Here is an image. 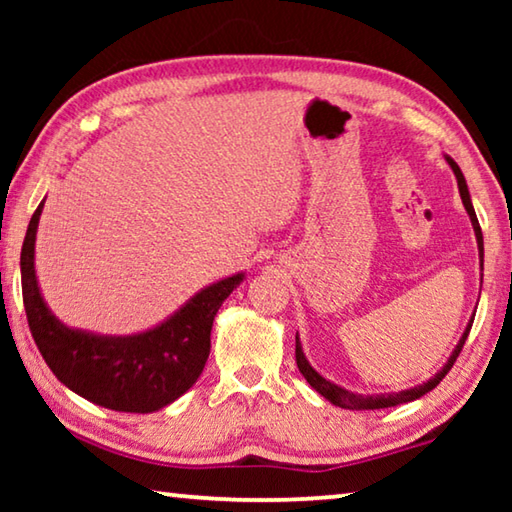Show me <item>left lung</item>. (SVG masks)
I'll use <instances>...</instances> for the list:
<instances>
[{
  "label": "left lung",
  "mask_w": 512,
  "mask_h": 512,
  "mask_svg": "<svg viewBox=\"0 0 512 512\" xmlns=\"http://www.w3.org/2000/svg\"><path fill=\"white\" fill-rule=\"evenodd\" d=\"M447 162H449V167H452L454 176H456V180H458V192H461L463 205H465L467 214H470V221H472V225H474L476 244H479V255H481V268H483V235H481V225H479V219H476V214H474V207H472V201H470V192H467L463 171L458 169V164H456L452 158H447ZM472 323H474V318L470 320V323H467L465 332H463V336H461V341H458V345H456L454 352H452V357H449V361L445 363V368L440 370L438 375H433L429 381H424V384L415 386V388H409V391L386 393V395H357V393H352V391H345V388L332 384V381H327L325 377H320L318 372L309 366V361L305 359V352H302V345H300V341H298V336H296V363H298V368H300V372H302V377H305V379L309 381V386L314 388V391H318L320 395H323L325 400H329V402L336 404V406H341V409H350V411L388 409V406H397V404L418 400V397H422L424 393L433 391V388H436V386L440 384V381L445 379L447 372L452 370V366L456 363L458 354H461V350H463V345H465V341H467V334H470V329H472Z\"/></svg>",
  "instance_id": "1"
}]
</instances>
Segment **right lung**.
<instances>
[{"label":"right lung","instance_id":"right-lung-1","mask_svg":"<svg viewBox=\"0 0 512 512\" xmlns=\"http://www.w3.org/2000/svg\"><path fill=\"white\" fill-rule=\"evenodd\" d=\"M42 201L22 244V298L42 359L69 391L124 413H153L194 386L210 357L212 323L244 273L210 284L162 325L133 336H97L60 323L40 296L33 253Z\"/></svg>","mask_w":512,"mask_h":512}]
</instances>
